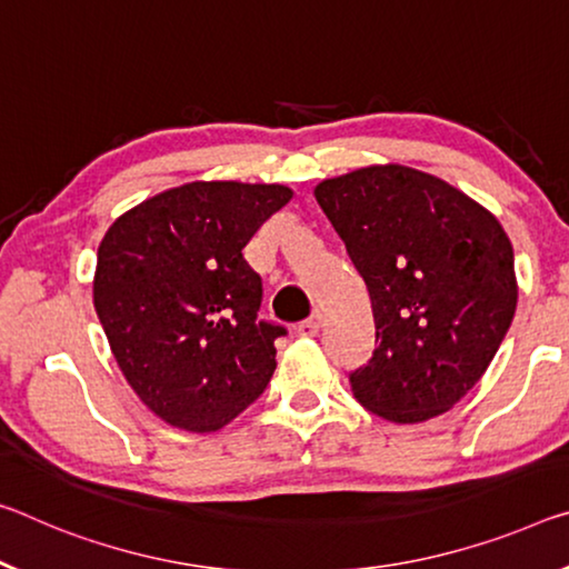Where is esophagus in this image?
Instances as JSON below:
<instances>
[{"label": "esophagus", "instance_id": "esophagus-1", "mask_svg": "<svg viewBox=\"0 0 569 569\" xmlns=\"http://www.w3.org/2000/svg\"><path fill=\"white\" fill-rule=\"evenodd\" d=\"M319 327H321V313L317 311V313H311L309 319H303V321H299V333L301 337H317L319 333Z\"/></svg>", "mask_w": 569, "mask_h": 569}]
</instances>
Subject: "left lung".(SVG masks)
Here are the masks:
<instances>
[{
    "label": "left lung",
    "mask_w": 569,
    "mask_h": 569,
    "mask_svg": "<svg viewBox=\"0 0 569 569\" xmlns=\"http://www.w3.org/2000/svg\"><path fill=\"white\" fill-rule=\"evenodd\" d=\"M313 194L372 299L375 351L349 375L355 398L390 422L450 410L517 311L507 232L443 179L400 164L349 171Z\"/></svg>",
    "instance_id": "8db88e82"
}]
</instances>
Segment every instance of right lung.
<instances>
[{"mask_svg":"<svg viewBox=\"0 0 569 569\" xmlns=\"http://www.w3.org/2000/svg\"><path fill=\"white\" fill-rule=\"evenodd\" d=\"M293 192L192 182L121 214L98 246L93 303L133 392L169 426L212 432L256 402L283 323L258 319L263 278L242 256Z\"/></svg>","mask_w":569,"mask_h":569,"instance_id":"right-lung-1","label":"right lung"}]
</instances>
